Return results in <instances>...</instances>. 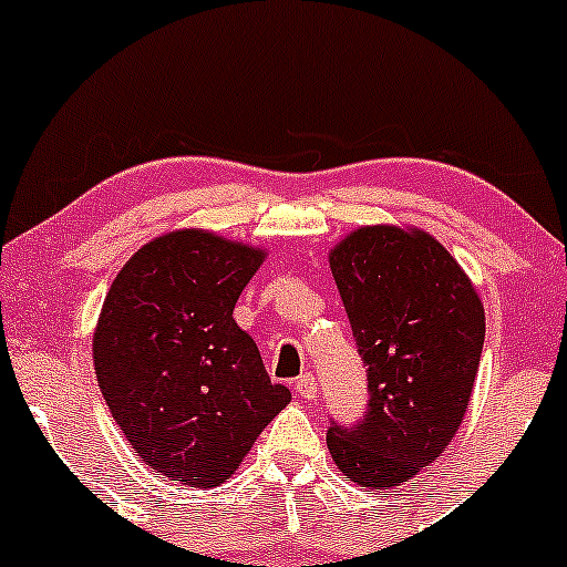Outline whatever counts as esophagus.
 <instances>
[{"instance_id": "34e87169", "label": "esophagus", "mask_w": 567, "mask_h": 567, "mask_svg": "<svg viewBox=\"0 0 567 567\" xmlns=\"http://www.w3.org/2000/svg\"><path fill=\"white\" fill-rule=\"evenodd\" d=\"M296 393L301 398H307V401H312V398H317V379L312 374H301L293 382Z\"/></svg>"}]
</instances>
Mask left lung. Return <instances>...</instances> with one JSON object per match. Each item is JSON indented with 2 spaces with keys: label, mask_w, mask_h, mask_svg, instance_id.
I'll list each match as a JSON object with an SVG mask.
<instances>
[{
  "label": "left lung",
  "mask_w": 567,
  "mask_h": 567,
  "mask_svg": "<svg viewBox=\"0 0 567 567\" xmlns=\"http://www.w3.org/2000/svg\"><path fill=\"white\" fill-rule=\"evenodd\" d=\"M331 271L369 377L363 420H331L328 450L350 482L393 489L457 433L484 347L474 285L431 234L369 226L331 252Z\"/></svg>",
  "instance_id": "8db88e82"
}]
</instances>
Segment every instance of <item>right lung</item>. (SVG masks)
<instances>
[{
    "label": "right lung",
    "instance_id": "obj_1",
    "mask_svg": "<svg viewBox=\"0 0 567 567\" xmlns=\"http://www.w3.org/2000/svg\"><path fill=\"white\" fill-rule=\"evenodd\" d=\"M264 250L196 231L134 252L93 333L99 388L134 452L161 476L217 487L288 406L234 307Z\"/></svg>",
    "mask_w": 567,
    "mask_h": 567
}]
</instances>
